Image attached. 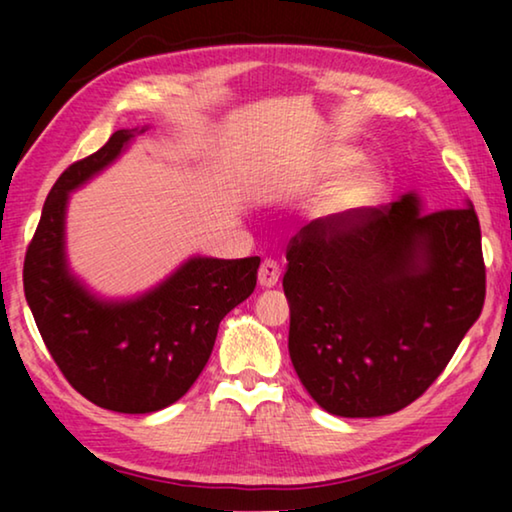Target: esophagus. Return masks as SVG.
I'll return each instance as SVG.
<instances>
[{
	"mask_svg": "<svg viewBox=\"0 0 512 512\" xmlns=\"http://www.w3.org/2000/svg\"><path fill=\"white\" fill-rule=\"evenodd\" d=\"M280 264L275 262V259H264L262 262V266H259V273H257V277H259V284H262V287H275L277 284V280H280Z\"/></svg>",
	"mask_w": 512,
	"mask_h": 512,
	"instance_id": "esophagus-1",
	"label": "esophagus"
}]
</instances>
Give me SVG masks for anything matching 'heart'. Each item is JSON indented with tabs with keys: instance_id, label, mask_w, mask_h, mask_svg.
Masks as SVG:
<instances>
[{
	"instance_id": "heart-1",
	"label": "heart",
	"mask_w": 512,
	"mask_h": 512,
	"mask_svg": "<svg viewBox=\"0 0 512 512\" xmlns=\"http://www.w3.org/2000/svg\"><path fill=\"white\" fill-rule=\"evenodd\" d=\"M354 160H357V153L352 151L336 149L332 153H327V158L323 160V164H320V176H334V173L348 169ZM379 189H381V183L375 173L368 169L357 171L345 180H341V183L329 192V196L323 201V207H320V212L327 216H343V214L359 212L375 201L379 196Z\"/></svg>"
}]
</instances>
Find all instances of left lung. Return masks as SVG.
Here are the masks:
<instances>
[{
  "label": "left lung",
  "mask_w": 512,
  "mask_h": 512,
  "mask_svg": "<svg viewBox=\"0 0 512 512\" xmlns=\"http://www.w3.org/2000/svg\"><path fill=\"white\" fill-rule=\"evenodd\" d=\"M289 354L302 386L341 418L418 400L481 316L485 264L474 207L420 214L400 201L323 216L287 246Z\"/></svg>",
  "instance_id": "1"
}]
</instances>
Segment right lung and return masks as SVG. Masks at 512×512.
<instances>
[{
  "label": "right lung",
  "mask_w": 512,
  "mask_h": 512,
  "mask_svg": "<svg viewBox=\"0 0 512 512\" xmlns=\"http://www.w3.org/2000/svg\"><path fill=\"white\" fill-rule=\"evenodd\" d=\"M133 131L60 173L24 255V296L51 359L85 400L153 413L180 400L210 359L219 323L257 284L259 257H196L131 302L92 298L65 264L67 192L117 158Z\"/></svg>",
  "instance_id": "add662e5"
}]
</instances>
